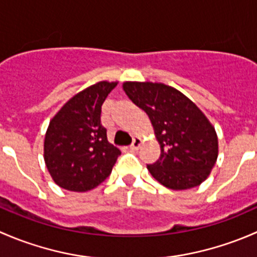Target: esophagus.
<instances>
[{
	"instance_id": "34e87169",
	"label": "esophagus",
	"mask_w": 257,
	"mask_h": 257,
	"mask_svg": "<svg viewBox=\"0 0 257 257\" xmlns=\"http://www.w3.org/2000/svg\"><path fill=\"white\" fill-rule=\"evenodd\" d=\"M142 143H143V142H142V139L137 137V138H134L133 143H132V145L129 148H131V150H138L139 148H141Z\"/></svg>"
}]
</instances>
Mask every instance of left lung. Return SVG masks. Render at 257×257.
Here are the masks:
<instances>
[{"label": "left lung", "mask_w": 257, "mask_h": 257, "mask_svg": "<svg viewBox=\"0 0 257 257\" xmlns=\"http://www.w3.org/2000/svg\"><path fill=\"white\" fill-rule=\"evenodd\" d=\"M129 99L152 121L160 157L147 165L155 180L173 190H186L205 181L216 163L215 128L198 105L164 83L124 82Z\"/></svg>", "instance_id": "obj_1"}]
</instances>
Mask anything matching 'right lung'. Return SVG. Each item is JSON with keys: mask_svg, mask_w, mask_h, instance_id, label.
<instances>
[{"mask_svg": "<svg viewBox=\"0 0 257 257\" xmlns=\"http://www.w3.org/2000/svg\"><path fill=\"white\" fill-rule=\"evenodd\" d=\"M116 84L102 80L80 90L49 121L43 158L61 188L78 193L92 190L112 173L120 150L108 142L100 112Z\"/></svg>", "mask_w": 257, "mask_h": 257, "instance_id": "right-lung-1", "label": "right lung"}]
</instances>
